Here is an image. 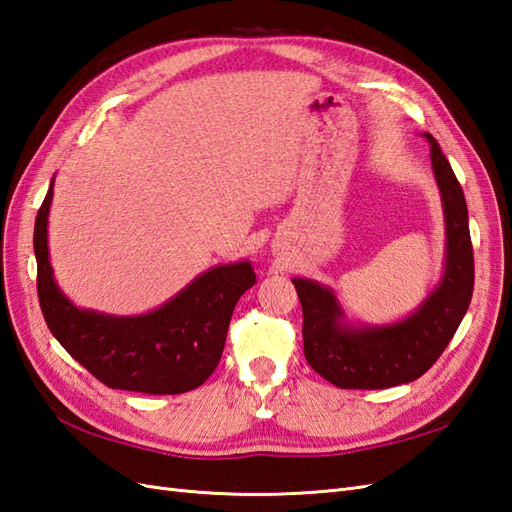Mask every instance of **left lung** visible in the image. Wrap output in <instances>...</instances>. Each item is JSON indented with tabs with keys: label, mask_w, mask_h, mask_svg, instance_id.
Returning a JSON list of instances; mask_svg holds the SVG:
<instances>
[{
	"label": "left lung",
	"mask_w": 512,
	"mask_h": 512,
	"mask_svg": "<svg viewBox=\"0 0 512 512\" xmlns=\"http://www.w3.org/2000/svg\"><path fill=\"white\" fill-rule=\"evenodd\" d=\"M430 165L445 219L441 278L406 317L389 323L352 321L328 284L293 278L304 313V354L339 389H389L423 376L463 321L473 293V249L465 193L434 136Z\"/></svg>",
	"instance_id": "left-lung-1"
}]
</instances>
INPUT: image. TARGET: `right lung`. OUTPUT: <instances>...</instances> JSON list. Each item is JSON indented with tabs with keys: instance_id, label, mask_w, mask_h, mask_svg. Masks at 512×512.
<instances>
[{
	"instance_id": "right-lung-1",
	"label": "right lung",
	"mask_w": 512,
	"mask_h": 512,
	"mask_svg": "<svg viewBox=\"0 0 512 512\" xmlns=\"http://www.w3.org/2000/svg\"><path fill=\"white\" fill-rule=\"evenodd\" d=\"M54 178L34 223L39 302L56 341L110 389L178 395L202 386L219 365L232 310L256 284L249 260L199 273L165 304L141 315L80 308L62 293L49 263Z\"/></svg>"
}]
</instances>
